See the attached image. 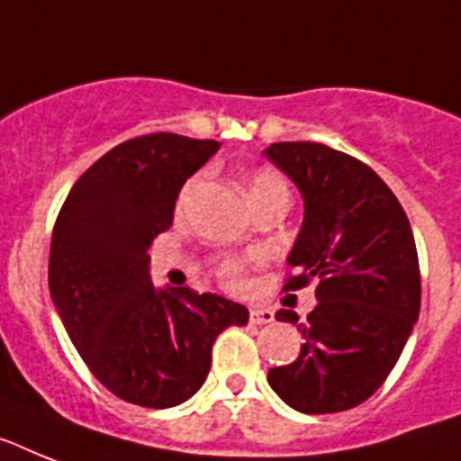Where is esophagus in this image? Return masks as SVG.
<instances>
[{"instance_id": "esophagus-1", "label": "esophagus", "mask_w": 461, "mask_h": 461, "mask_svg": "<svg viewBox=\"0 0 461 461\" xmlns=\"http://www.w3.org/2000/svg\"><path fill=\"white\" fill-rule=\"evenodd\" d=\"M249 320L250 324H272L275 321V312L269 308H250Z\"/></svg>"}]
</instances>
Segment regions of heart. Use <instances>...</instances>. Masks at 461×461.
Segmentation results:
<instances>
[{"label":"heart","mask_w":461,"mask_h":461,"mask_svg":"<svg viewBox=\"0 0 461 461\" xmlns=\"http://www.w3.org/2000/svg\"><path fill=\"white\" fill-rule=\"evenodd\" d=\"M272 185H284L282 177L269 170L256 172V175L249 179V196L250 194L260 192V189H265V186H272ZM194 186H196V179H189V182L182 186V192H179V203H185L186 198L192 196ZM215 269H218V276L222 279L224 284H227V286H237V284L241 282L243 263L241 260H237V258H220L218 265H215Z\"/></svg>","instance_id":"1"}]
</instances>
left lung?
Here are the masks:
<instances>
[{
	"mask_svg": "<svg viewBox=\"0 0 461 461\" xmlns=\"http://www.w3.org/2000/svg\"><path fill=\"white\" fill-rule=\"evenodd\" d=\"M265 156L305 203L284 291L317 282L315 310L298 324L301 355L267 381L298 412H343L379 391L412 334L421 303L412 227L386 182L348 153L276 141ZM276 320L298 315L279 310Z\"/></svg>",
	"mask_w": 461,
	"mask_h": 461,
	"instance_id": "obj_1",
	"label": "left lung"
}]
</instances>
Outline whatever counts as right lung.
Returning a JSON list of instances; mask_svg holds the SVG:
<instances>
[{
	"label": "right lung",
	"instance_id": "add662e5",
	"mask_svg": "<svg viewBox=\"0 0 461 461\" xmlns=\"http://www.w3.org/2000/svg\"><path fill=\"white\" fill-rule=\"evenodd\" d=\"M220 144L182 134L134 137L82 172L56 218L49 291L89 372L125 402L175 407L203 386L212 343L249 310L222 295L156 289L149 246Z\"/></svg>",
	"mask_w": 461,
	"mask_h": 461
}]
</instances>
